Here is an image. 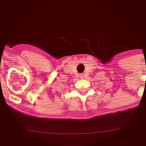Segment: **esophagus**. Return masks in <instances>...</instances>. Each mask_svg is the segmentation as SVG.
<instances>
[{"label":"esophagus","instance_id":"34e87169","mask_svg":"<svg viewBox=\"0 0 146 146\" xmlns=\"http://www.w3.org/2000/svg\"><path fill=\"white\" fill-rule=\"evenodd\" d=\"M79 76H80V78H84V74H83V73H81V74L79 75Z\"/></svg>","mask_w":146,"mask_h":146}]
</instances>
